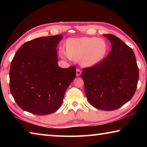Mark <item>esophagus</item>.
<instances>
[{"label":"esophagus","instance_id":"esophagus-1","mask_svg":"<svg viewBox=\"0 0 147 147\" xmlns=\"http://www.w3.org/2000/svg\"><path fill=\"white\" fill-rule=\"evenodd\" d=\"M82 73V71L79 69H76V76H79Z\"/></svg>","mask_w":147,"mask_h":147}]
</instances>
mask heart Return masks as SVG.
Listing matches in <instances>:
<instances>
[{
  "label": "heart",
  "instance_id": "obj_1",
  "mask_svg": "<svg viewBox=\"0 0 147 147\" xmlns=\"http://www.w3.org/2000/svg\"><path fill=\"white\" fill-rule=\"evenodd\" d=\"M67 49L61 47L59 53L63 58L80 59L84 67H92L98 63L108 51V45L103 39L96 37L70 38L67 41Z\"/></svg>",
  "mask_w": 147,
  "mask_h": 147
}]
</instances>
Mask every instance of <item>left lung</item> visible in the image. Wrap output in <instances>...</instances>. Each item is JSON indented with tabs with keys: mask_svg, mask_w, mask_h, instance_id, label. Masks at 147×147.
Wrapping results in <instances>:
<instances>
[{
	"mask_svg": "<svg viewBox=\"0 0 147 147\" xmlns=\"http://www.w3.org/2000/svg\"><path fill=\"white\" fill-rule=\"evenodd\" d=\"M111 43L110 53L98 63L81 74L88 101L94 108L115 110L132 98L139 80L135 54L112 34H104Z\"/></svg>",
	"mask_w": 147,
	"mask_h": 147,
	"instance_id": "obj_1",
	"label": "left lung"
}]
</instances>
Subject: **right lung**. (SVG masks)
Instances as JSON below:
<instances>
[{"label":"right lung","mask_w":147,"mask_h":147,"mask_svg":"<svg viewBox=\"0 0 147 147\" xmlns=\"http://www.w3.org/2000/svg\"><path fill=\"white\" fill-rule=\"evenodd\" d=\"M61 35L41 37L24 43L9 69V88L15 101L36 115L53 113L61 106L67 89L76 76V68L58 65L56 47Z\"/></svg>","instance_id":"obj_1"}]
</instances>
